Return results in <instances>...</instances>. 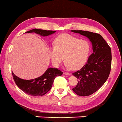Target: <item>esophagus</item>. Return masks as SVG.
Instances as JSON below:
<instances>
[{
	"label": "esophagus",
	"mask_w": 122,
	"mask_h": 122,
	"mask_svg": "<svg viewBox=\"0 0 122 122\" xmlns=\"http://www.w3.org/2000/svg\"><path fill=\"white\" fill-rule=\"evenodd\" d=\"M63 73L64 74H66V75H70V73H68V72H64Z\"/></svg>",
	"instance_id": "obj_1"
}]
</instances>
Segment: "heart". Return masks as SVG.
<instances>
[{"label": "heart", "mask_w": 122, "mask_h": 122, "mask_svg": "<svg viewBox=\"0 0 122 122\" xmlns=\"http://www.w3.org/2000/svg\"><path fill=\"white\" fill-rule=\"evenodd\" d=\"M49 51L55 66H59L64 57L68 68L77 70L86 63L90 52V45L86 40L63 34L56 38L55 46L50 47Z\"/></svg>", "instance_id": "1"}]
</instances>
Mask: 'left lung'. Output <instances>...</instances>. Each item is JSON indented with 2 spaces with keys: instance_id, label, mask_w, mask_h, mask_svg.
Masks as SVG:
<instances>
[{
  "instance_id": "1",
  "label": "left lung",
  "mask_w": 122,
  "mask_h": 122,
  "mask_svg": "<svg viewBox=\"0 0 122 122\" xmlns=\"http://www.w3.org/2000/svg\"><path fill=\"white\" fill-rule=\"evenodd\" d=\"M71 31L86 36L92 44L93 52L87 63L72 73L78 79V83L72 90L79 96H89L99 90L108 79L112 66V50L99 34L84 30Z\"/></svg>"
}]
</instances>
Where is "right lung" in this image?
<instances>
[{
    "label": "right lung",
    "mask_w": 122,
    "mask_h": 122,
    "mask_svg": "<svg viewBox=\"0 0 122 122\" xmlns=\"http://www.w3.org/2000/svg\"><path fill=\"white\" fill-rule=\"evenodd\" d=\"M55 32L56 31L53 30L34 29L25 33H35L42 36H46ZM12 73L15 82L21 90L29 95L38 97L43 95L48 92L52 87L56 77L62 75L63 72L58 69L48 68L43 75L31 80L22 79L15 75L13 72Z\"/></svg>",
    "instance_id": "add662e5"
}]
</instances>
